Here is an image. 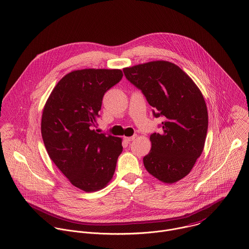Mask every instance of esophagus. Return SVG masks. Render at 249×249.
<instances>
[{"label":"esophagus","instance_id":"34e87169","mask_svg":"<svg viewBox=\"0 0 249 249\" xmlns=\"http://www.w3.org/2000/svg\"><path fill=\"white\" fill-rule=\"evenodd\" d=\"M124 141H126V142H131V141H133V140L135 139V135L130 136V137H124Z\"/></svg>","mask_w":249,"mask_h":249}]
</instances>
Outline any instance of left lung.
<instances>
[{
	"instance_id": "1",
	"label": "left lung",
	"mask_w": 249,
	"mask_h": 249,
	"mask_svg": "<svg viewBox=\"0 0 249 249\" xmlns=\"http://www.w3.org/2000/svg\"><path fill=\"white\" fill-rule=\"evenodd\" d=\"M124 73L145 95L154 116L163 118L160 133L150 136L152 149L143 159L145 168L163 182L181 179L201 156L208 132V110L200 89L166 61L125 68Z\"/></svg>"
}]
</instances>
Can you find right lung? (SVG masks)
I'll list each match as a JSON object with an SVG mask.
<instances>
[{"mask_svg":"<svg viewBox=\"0 0 249 249\" xmlns=\"http://www.w3.org/2000/svg\"><path fill=\"white\" fill-rule=\"evenodd\" d=\"M122 78L120 70L72 71L56 85L43 109L41 135L48 156L86 192L110 181L123 152L121 138L92 129L105 92Z\"/></svg>","mask_w":249,"mask_h":249,"instance_id":"1","label":"right lung"}]
</instances>
